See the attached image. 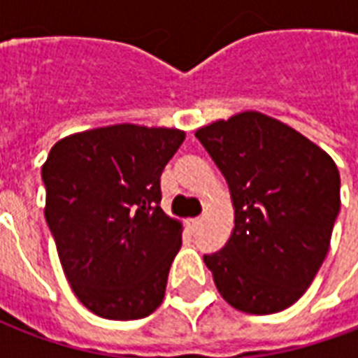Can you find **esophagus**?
Wrapping results in <instances>:
<instances>
[{"instance_id":"34e87169","label":"esophagus","mask_w":358,"mask_h":358,"mask_svg":"<svg viewBox=\"0 0 358 358\" xmlns=\"http://www.w3.org/2000/svg\"><path fill=\"white\" fill-rule=\"evenodd\" d=\"M201 224V218H189L187 220V226H189V230H195L197 226Z\"/></svg>"}]
</instances>
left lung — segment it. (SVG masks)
<instances>
[{"label": "left lung", "instance_id": "1", "mask_svg": "<svg viewBox=\"0 0 358 358\" xmlns=\"http://www.w3.org/2000/svg\"><path fill=\"white\" fill-rule=\"evenodd\" d=\"M224 174L234 232L203 261L218 293L249 315L292 307L322 266L339 215L334 159L292 126L243 110L195 132Z\"/></svg>", "mask_w": 358, "mask_h": 358}]
</instances>
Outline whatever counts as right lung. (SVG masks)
I'll return each mask as SVG.
<instances>
[{"instance_id": "add662e5", "label": "right lung", "mask_w": 358, "mask_h": 358, "mask_svg": "<svg viewBox=\"0 0 358 358\" xmlns=\"http://www.w3.org/2000/svg\"><path fill=\"white\" fill-rule=\"evenodd\" d=\"M186 132L115 124L71 134L42 166L45 220L74 295L94 315L138 320L163 303L182 224L161 174Z\"/></svg>"}]
</instances>
